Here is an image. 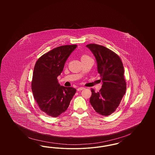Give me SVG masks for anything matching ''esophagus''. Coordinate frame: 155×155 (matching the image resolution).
Wrapping results in <instances>:
<instances>
[{
  "label": "esophagus",
  "mask_w": 155,
  "mask_h": 155,
  "mask_svg": "<svg viewBox=\"0 0 155 155\" xmlns=\"http://www.w3.org/2000/svg\"><path fill=\"white\" fill-rule=\"evenodd\" d=\"M84 89H85V88H84V87H80V88H77V91H82V90H84Z\"/></svg>",
  "instance_id": "1"
}]
</instances>
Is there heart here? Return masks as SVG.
<instances>
[{
  "mask_svg": "<svg viewBox=\"0 0 155 155\" xmlns=\"http://www.w3.org/2000/svg\"><path fill=\"white\" fill-rule=\"evenodd\" d=\"M87 57H88L87 55H85V54H84V55H82V57H81V58H87Z\"/></svg>",
  "mask_w": 155,
  "mask_h": 155,
  "instance_id": "obj_1",
  "label": "heart"
}]
</instances>
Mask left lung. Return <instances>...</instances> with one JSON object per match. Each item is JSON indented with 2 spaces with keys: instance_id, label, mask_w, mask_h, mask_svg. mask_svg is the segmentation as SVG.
<instances>
[{
  "instance_id": "1",
  "label": "left lung",
  "mask_w": 155,
  "mask_h": 155,
  "mask_svg": "<svg viewBox=\"0 0 155 155\" xmlns=\"http://www.w3.org/2000/svg\"><path fill=\"white\" fill-rule=\"evenodd\" d=\"M86 46L95 57L97 72L103 82L99 92L91 89L89 102L97 113L107 116L116 110L125 94L123 64L117 54L103 46L92 44Z\"/></svg>"
}]
</instances>
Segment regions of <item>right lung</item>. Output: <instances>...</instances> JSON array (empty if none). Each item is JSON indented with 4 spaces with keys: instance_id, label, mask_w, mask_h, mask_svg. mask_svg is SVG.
I'll list each match as a JSON object with an SVG mask.
<instances>
[{
    "instance_id": "1",
    "label": "right lung",
    "mask_w": 155,
    "mask_h": 155,
    "mask_svg": "<svg viewBox=\"0 0 155 155\" xmlns=\"http://www.w3.org/2000/svg\"><path fill=\"white\" fill-rule=\"evenodd\" d=\"M77 45L56 48L42 55L34 67L31 89L40 109L48 116L56 117L66 110L76 89L61 86L58 77Z\"/></svg>"
}]
</instances>
